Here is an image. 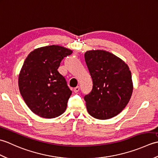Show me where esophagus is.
I'll return each instance as SVG.
<instances>
[{"instance_id": "obj_1", "label": "esophagus", "mask_w": 158, "mask_h": 158, "mask_svg": "<svg viewBox=\"0 0 158 158\" xmlns=\"http://www.w3.org/2000/svg\"><path fill=\"white\" fill-rule=\"evenodd\" d=\"M73 91L75 93H77L79 91V86H77L76 88H75L73 89Z\"/></svg>"}]
</instances>
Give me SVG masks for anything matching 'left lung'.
I'll return each instance as SVG.
<instances>
[{
	"label": "left lung",
	"mask_w": 158,
	"mask_h": 158,
	"mask_svg": "<svg viewBox=\"0 0 158 158\" xmlns=\"http://www.w3.org/2000/svg\"><path fill=\"white\" fill-rule=\"evenodd\" d=\"M85 60L93 81L92 91L84 96L88 112L96 119L112 118L122 111L132 94L129 67L104 50L87 51Z\"/></svg>",
	"instance_id": "left-lung-1"
}]
</instances>
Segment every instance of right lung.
<instances>
[{
    "label": "right lung",
    "mask_w": 158,
    "mask_h": 158,
    "mask_svg": "<svg viewBox=\"0 0 158 158\" xmlns=\"http://www.w3.org/2000/svg\"><path fill=\"white\" fill-rule=\"evenodd\" d=\"M72 53L53 45L35 49L26 58L18 85L24 102L36 115L51 119L65 111L72 92L58 69L64 58Z\"/></svg>",
    "instance_id": "1"
}]
</instances>
